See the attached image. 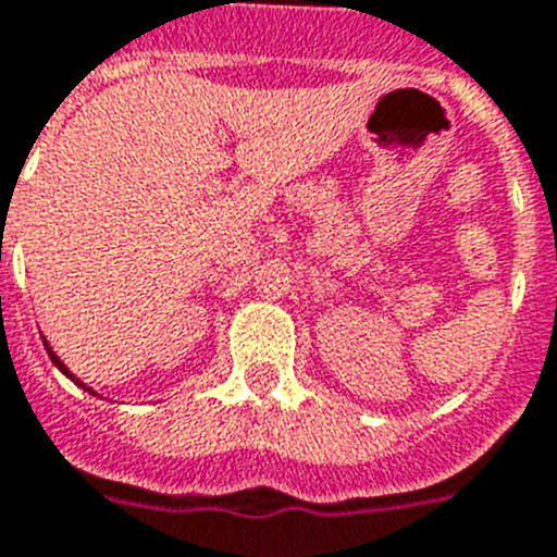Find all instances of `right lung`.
Wrapping results in <instances>:
<instances>
[{
  "label": "right lung",
  "mask_w": 557,
  "mask_h": 557,
  "mask_svg": "<svg viewBox=\"0 0 557 557\" xmlns=\"http://www.w3.org/2000/svg\"><path fill=\"white\" fill-rule=\"evenodd\" d=\"M45 347H47V352H50V359H52V364H55V367H58V370L64 372L66 379H70V381H75V384H77V386H84V389H86V393H89V395H98V393H95V389H91V386H86V384H84V381L77 379V375H72V370H70V367H66V364H64V361L58 359V356H55V350H52V347H50V342H47V338H45Z\"/></svg>",
  "instance_id": "add662e5"
}]
</instances>
